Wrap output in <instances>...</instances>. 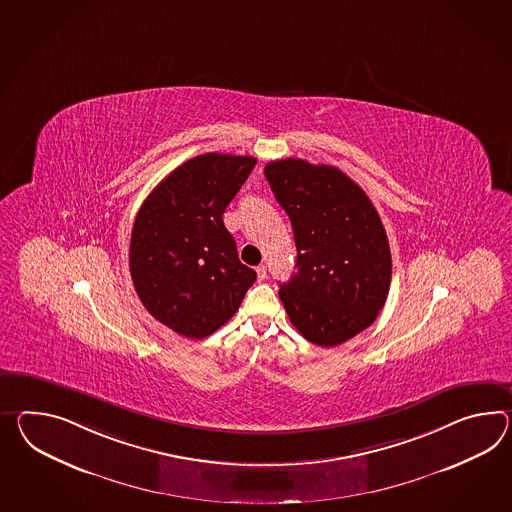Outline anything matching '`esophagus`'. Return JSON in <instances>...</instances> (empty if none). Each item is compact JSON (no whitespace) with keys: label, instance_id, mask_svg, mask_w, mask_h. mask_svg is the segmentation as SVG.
<instances>
[{"label":"esophagus","instance_id":"esophagus-1","mask_svg":"<svg viewBox=\"0 0 512 512\" xmlns=\"http://www.w3.org/2000/svg\"><path fill=\"white\" fill-rule=\"evenodd\" d=\"M255 272H257V279H259V281H264V279H266V275H268V272H266V266H264V264L257 266V270H255Z\"/></svg>","mask_w":512,"mask_h":512}]
</instances>
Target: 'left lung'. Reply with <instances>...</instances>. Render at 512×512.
Masks as SVG:
<instances>
[{
    "label": "left lung",
    "instance_id": "1",
    "mask_svg": "<svg viewBox=\"0 0 512 512\" xmlns=\"http://www.w3.org/2000/svg\"><path fill=\"white\" fill-rule=\"evenodd\" d=\"M264 175L294 229L298 272L279 298L292 325L333 348L374 324L387 301L392 257L366 192L329 164L288 157Z\"/></svg>",
    "mask_w": 512,
    "mask_h": 512
}]
</instances>
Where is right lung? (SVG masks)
<instances>
[{
  "mask_svg": "<svg viewBox=\"0 0 512 512\" xmlns=\"http://www.w3.org/2000/svg\"><path fill=\"white\" fill-rule=\"evenodd\" d=\"M255 163L248 155H198L166 175L135 218L129 270L138 298L183 337L220 329L257 279L238 261L222 218Z\"/></svg>",
  "mask_w": 512,
  "mask_h": 512,
  "instance_id": "add662e5",
  "label": "right lung"
}]
</instances>
